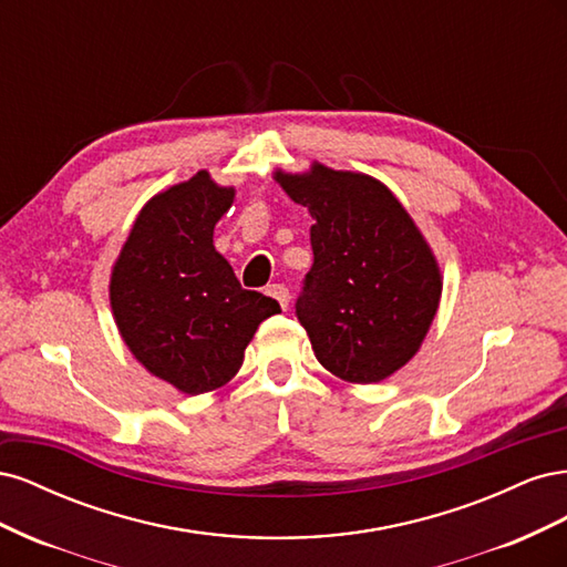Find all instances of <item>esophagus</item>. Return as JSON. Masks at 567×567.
I'll use <instances>...</instances> for the list:
<instances>
[{
  "instance_id": "esophagus-1",
  "label": "esophagus",
  "mask_w": 567,
  "mask_h": 567,
  "mask_svg": "<svg viewBox=\"0 0 567 567\" xmlns=\"http://www.w3.org/2000/svg\"><path fill=\"white\" fill-rule=\"evenodd\" d=\"M265 293H267L269 298H274V300H277V302L281 305V310H288V302H290V296H288V288H286L284 284H269V286L265 288Z\"/></svg>"
}]
</instances>
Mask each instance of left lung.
<instances>
[{
	"label": "left lung",
	"mask_w": 567,
	"mask_h": 567,
	"mask_svg": "<svg viewBox=\"0 0 567 567\" xmlns=\"http://www.w3.org/2000/svg\"><path fill=\"white\" fill-rule=\"evenodd\" d=\"M274 179L310 210L315 265L296 302L323 369L379 383L421 348L435 319L442 274L431 246L390 188L362 173L312 163Z\"/></svg>",
	"instance_id": "left-lung-1"
}]
</instances>
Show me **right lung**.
<instances>
[{"label":"right lung","mask_w":567,"mask_h":567,"mask_svg":"<svg viewBox=\"0 0 567 567\" xmlns=\"http://www.w3.org/2000/svg\"><path fill=\"white\" fill-rule=\"evenodd\" d=\"M234 186L210 173L165 188L136 215L111 271V310L146 371L186 394L229 383L257 326L281 307L238 284L215 250V225Z\"/></svg>","instance_id":"obj_1"}]
</instances>
